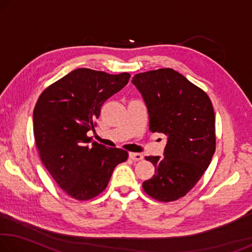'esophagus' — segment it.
Segmentation results:
<instances>
[{
	"mask_svg": "<svg viewBox=\"0 0 252 252\" xmlns=\"http://www.w3.org/2000/svg\"><path fill=\"white\" fill-rule=\"evenodd\" d=\"M129 157H130V159H132L133 161H140L143 159V156L141 155V153H136V152H130Z\"/></svg>",
	"mask_w": 252,
	"mask_h": 252,
	"instance_id": "1",
	"label": "esophagus"
}]
</instances>
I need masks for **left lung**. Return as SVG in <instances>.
<instances>
[{"mask_svg":"<svg viewBox=\"0 0 252 252\" xmlns=\"http://www.w3.org/2000/svg\"><path fill=\"white\" fill-rule=\"evenodd\" d=\"M132 83L147 104L149 130L168 136L164 157H146L156 172L142 188L157 201H176L197 185L216 151L211 100L202 89L169 67L135 74Z\"/></svg>","mask_w":252,"mask_h":252,"instance_id":"obj_1","label":"left lung"}]
</instances>
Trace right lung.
<instances>
[{
	"instance_id": "add662e5",
	"label": "right lung",
	"mask_w": 252,
	"mask_h": 252,
	"mask_svg": "<svg viewBox=\"0 0 252 252\" xmlns=\"http://www.w3.org/2000/svg\"><path fill=\"white\" fill-rule=\"evenodd\" d=\"M130 74L76 69L49 85L33 111V132L42 163L66 194L79 201L103 191L126 150L89 146L101 106L126 87Z\"/></svg>"
}]
</instances>
